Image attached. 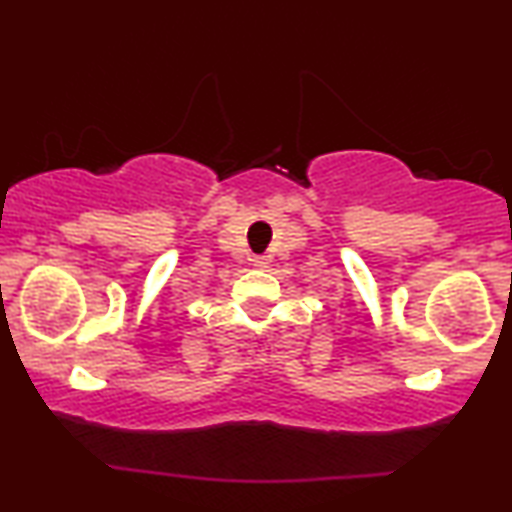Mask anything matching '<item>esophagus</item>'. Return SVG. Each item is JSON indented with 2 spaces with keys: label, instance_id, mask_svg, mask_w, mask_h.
I'll list each match as a JSON object with an SVG mask.
<instances>
[{
  "label": "esophagus",
  "instance_id": "1",
  "mask_svg": "<svg viewBox=\"0 0 512 512\" xmlns=\"http://www.w3.org/2000/svg\"><path fill=\"white\" fill-rule=\"evenodd\" d=\"M254 265H265V258L263 256H256L254 258Z\"/></svg>",
  "mask_w": 512,
  "mask_h": 512
}]
</instances>
